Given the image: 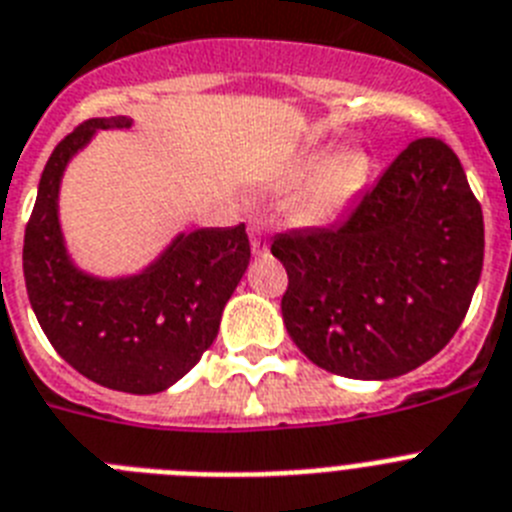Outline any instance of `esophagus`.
<instances>
[{"instance_id": "esophagus-1", "label": "esophagus", "mask_w": 512, "mask_h": 512, "mask_svg": "<svg viewBox=\"0 0 512 512\" xmlns=\"http://www.w3.org/2000/svg\"><path fill=\"white\" fill-rule=\"evenodd\" d=\"M248 233H251V248L253 253L259 256V253H266V248H269V240H266V225L261 220H253L251 225H248Z\"/></svg>"}]
</instances>
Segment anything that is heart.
<instances>
[{
    "instance_id": "1",
    "label": "heart",
    "mask_w": 512,
    "mask_h": 512,
    "mask_svg": "<svg viewBox=\"0 0 512 512\" xmlns=\"http://www.w3.org/2000/svg\"><path fill=\"white\" fill-rule=\"evenodd\" d=\"M370 176V160L362 150H347L334 157V144L300 157L292 168L290 181L310 183L292 204V217L298 225H326L362 191Z\"/></svg>"
}]
</instances>
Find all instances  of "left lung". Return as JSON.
Instances as JSON below:
<instances>
[{
    "instance_id": "left-lung-1",
    "label": "left lung",
    "mask_w": 512,
    "mask_h": 512,
    "mask_svg": "<svg viewBox=\"0 0 512 512\" xmlns=\"http://www.w3.org/2000/svg\"><path fill=\"white\" fill-rule=\"evenodd\" d=\"M282 318L313 365L388 381L435 357L464 321L484 261L482 207L461 160L414 139L334 227L277 235Z\"/></svg>"
}]
</instances>
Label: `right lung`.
I'll use <instances>...</instances> for the list:
<instances>
[{"label": "right lung", "instance_id": "right-lung-1", "mask_svg": "<svg viewBox=\"0 0 512 512\" xmlns=\"http://www.w3.org/2000/svg\"><path fill=\"white\" fill-rule=\"evenodd\" d=\"M129 126L126 116L90 119L56 144L25 227L23 274L56 352L100 386L144 396L181 381L212 347L251 243L246 225L202 227L178 235L131 277L100 279L77 269L59 225L61 176L95 131Z\"/></svg>", "mask_w": 512, "mask_h": 512}]
</instances>
